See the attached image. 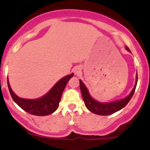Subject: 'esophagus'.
Wrapping results in <instances>:
<instances>
[{"label":"esophagus","instance_id":"obj_1","mask_svg":"<svg viewBox=\"0 0 150 150\" xmlns=\"http://www.w3.org/2000/svg\"><path fill=\"white\" fill-rule=\"evenodd\" d=\"M74 73H75V75H80L81 74V69L79 67H75V69H74Z\"/></svg>","mask_w":150,"mask_h":150}]
</instances>
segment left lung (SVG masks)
I'll return each instance as SVG.
<instances>
[{"label": "left lung", "mask_w": 150, "mask_h": 150, "mask_svg": "<svg viewBox=\"0 0 150 150\" xmlns=\"http://www.w3.org/2000/svg\"><path fill=\"white\" fill-rule=\"evenodd\" d=\"M125 48L128 51H130L129 48L128 47L126 46ZM137 81H138V76H137V79H136L135 86H134V88L132 89L130 94L128 96H127L125 98H124L122 99H120V100L115 101V102H112L104 103V102H99L98 101H96L95 99H93L91 96L88 90L86 88V86L82 82V81L80 80L81 91V93H82V96L85 105H86V107H87L89 111L94 113V114L99 115H108L113 114V113L119 111V110L123 108L124 107H125L126 104L129 102V101L131 100L133 95H134V91H135L136 87H137Z\"/></svg>", "instance_id": "1"}]
</instances>
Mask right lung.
Instances as JSON below:
<instances>
[{"mask_svg": "<svg viewBox=\"0 0 150 150\" xmlns=\"http://www.w3.org/2000/svg\"><path fill=\"white\" fill-rule=\"evenodd\" d=\"M73 73H72L62 78L53 86L52 88L46 95L36 99H23L19 97L12 91L8 78L7 83L11 96L18 106L30 114L38 116H45L52 114L57 110L63 91L68 81L72 77H73Z\"/></svg>", "mask_w": 150, "mask_h": 150, "instance_id": "1", "label": "right lung"}]
</instances>
